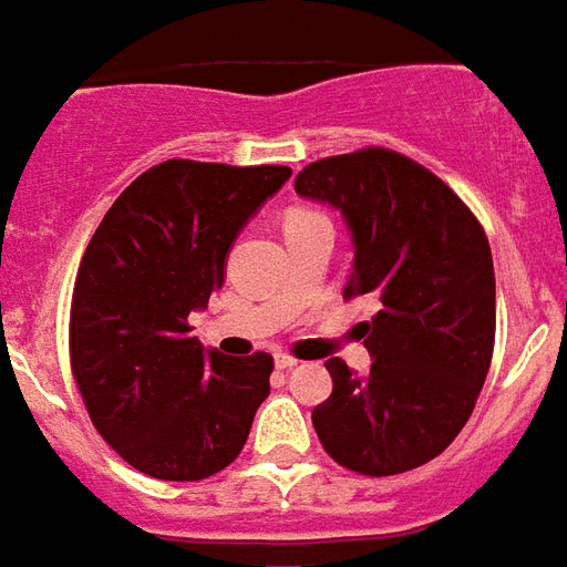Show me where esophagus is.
I'll list each match as a JSON object with an SVG mask.
<instances>
[{
    "label": "esophagus",
    "mask_w": 567,
    "mask_h": 567,
    "mask_svg": "<svg viewBox=\"0 0 567 567\" xmlns=\"http://www.w3.org/2000/svg\"><path fill=\"white\" fill-rule=\"evenodd\" d=\"M275 365H278L280 371H292L299 362H296L292 357H287V353H278V357H275Z\"/></svg>",
    "instance_id": "1"
}]
</instances>
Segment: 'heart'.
Listing matches in <instances>:
<instances>
[{
	"label": "heart",
	"instance_id": "obj_1",
	"mask_svg": "<svg viewBox=\"0 0 567 567\" xmlns=\"http://www.w3.org/2000/svg\"><path fill=\"white\" fill-rule=\"evenodd\" d=\"M308 217H320V214H311V210H289V214H287V223H284V226H289V223L308 220Z\"/></svg>",
	"mask_w": 567,
	"mask_h": 567
}]
</instances>
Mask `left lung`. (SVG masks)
I'll list each match as a JSON object with an SVG mask.
<instances>
[{
	"label": "left lung",
	"mask_w": 567,
	"mask_h": 567,
	"mask_svg": "<svg viewBox=\"0 0 567 567\" xmlns=\"http://www.w3.org/2000/svg\"><path fill=\"white\" fill-rule=\"evenodd\" d=\"M296 193L341 210L353 238L344 299L369 296L359 323L371 371L332 357V395L313 408L326 453L357 474L420 468L468 423L495 344V271L486 233L453 189L386 147L305 165Z\"/></svg>",
	"instance_id": "1"
}]
</instances>
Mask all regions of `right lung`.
<instances>
[{"label": "right lung", "mask_w": 567, "mask_h": 567, "mask_svg": "<svg viewBox=\"0 0 567 567\" xmlns=\"http://www.w3.org/2000/svg\"><path fill=\"white\" fill-rule=\"evenodd\" d=\"M287 165L165 159L99 223L74 278L69 353L86 414L156 481H205L241 453L275 359L223 357L193 338L235 238Z\"/></svg>", "instance_id": "add662e5"}]
</instances>
